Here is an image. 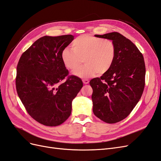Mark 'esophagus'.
I'll return each instance as SVG.
<instances>
[{"label":"esophagus","mask_w":161,"mask_h":161,"mask_svg":"<svg viewBox=\"0 0 161 161\" xmlns=\"http://www.w3.org/2000/svg\"><path fill=\"white\" fill-rule=\"evenodd\" d=\"M82 82H83L85 85H87V84H89V80H87V79H84V80H82Z\"/></svg>","instance_id":"esophagus-1"}]
</instances>
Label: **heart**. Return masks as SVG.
Returning <instances> with one entry per match:
<instances>
[{"label": "heart", "mask_w": 161, "mask_h": 161, "mask_svg": "<svg viewBox=\"0 0 161 161\" xmlns=\"http://www.w3.org/2000/svg\"><path fill=\"white\" fill-rule=\"evenodd\" d=\"M72 49L66 47L61 52V59L66 69H79L84 60L85 65L75 72V75L86 79L97 73L103 75L114 64L115 56L114 43L108 39L82 35L71 43Z\"/></svg>", "instance_id": "obj_1"}]
</instances>
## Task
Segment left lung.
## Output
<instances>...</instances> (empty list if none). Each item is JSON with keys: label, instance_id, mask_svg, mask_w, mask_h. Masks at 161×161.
I'll return each instance as SVG.
<instances>
[{"label": "left lung", "instance_id": "8db88e82", "mask_svg": "<svg viewBox=\"0 0 161 161\" xmlns=\"http://www.w3.org/2000/svg\"><path fill=\"white\" fill-rule=\"evenodd\" d=\"M95 36L113 42L115 56L109 70L89 82L92 89V111L105 122L115 124L128 116L142 95L146 75L144 57L138 47L119 33Z\"/></svg>", "mask_w": 161, "mask_h": 161}]
</instances>
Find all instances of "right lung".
I'll use <instances>...</instances> for the list:
<instances>
[{"label":"right lung","instance_id":"add662e5","mask_svg":"<svg viewBox=\"0 0 161 161\" xmlns=\"http://www.w3.org/2000/svg\"><path fill=\"white\" fill-rule=\"evenodd\" d=\"M72 35L43 36L21 55L17 67L16 89L27 113L47 126H57L69 118L72 101L83 86L69 76L61 52L74 40Z\"/></svg>","mask_w":161,"mask_h":161}]
</instances>
